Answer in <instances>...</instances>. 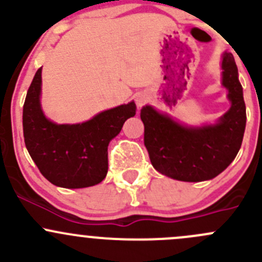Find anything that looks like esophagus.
<instances>
[{
	"mask_svg": "<svg viewBox=\"0 0 262 262\" xmlns=\"http://www.w3.org/2000/svg\"><path fill=\"white\" fill-rule=\"evenodd\" d=\"M147 101H148V95L144 94V92H141V94H138L136 96V104L138 105L139 107L143 106Z\"/></svg>",
	"mask_w": 262,
	"mask_h": 262,
	"instance_id": "obj_1",
	"label": "esophagus"
}]
</instances>
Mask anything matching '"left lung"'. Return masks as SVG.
<instances>
[{"instance_id":"8db88e82","label":"left lung","mask_w":262,"mask_h":262,"mask_svg":"<svg viewBox=\"0 0 262 262\" xmlns=\"http://www.w3.org/2000/svg\"><path fill=\"white\" fill-rule=\"evenodd\" d=\"M222 70L231 107L215 124L185 125L150 105L142 107L144 146L152 166L162 175L187 182L212 180L236 158L244 139L246 105L232 53H223Z\"/></svg>"}]
</instances>
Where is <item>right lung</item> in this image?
<instances>
[{"label":"right lung","instance_id":"obj_1","mask_svg":"<svg viewBox=\"0 0 262 262\" xmlns=\"http://www.w3.org/2000/svg\"><path fill=\"white\" fill-rule=\"evenodd\" d=\"M41 68L26 94L23 129L29 155L53 185L81 189L97 185L107 173V146L126 119L136 115L134 101L99 113L78 124H57L40 104Z\"/></svg>","mask_w":262,"mask_h":262}]
</instances>
